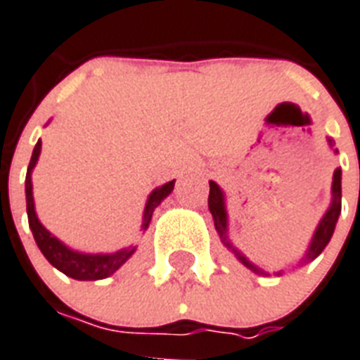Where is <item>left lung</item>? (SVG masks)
Wrapping results in <instances>:
<instances>
[{"mask_svg":"<svg viewBox=\"0 0 360 360\" xmlns=\"http://www.w3.org/2000/svg\"><path fill=\"white\" fill-rule=\"evenodd\" d=\"M340 198H342V169L338 168L335 172V175H333V203H330L329 211L325 213V217L321 219V222H319L318 230H316V233H314V239H312V243H310V248H308L307 256H304V262H308V259H314V257H318L319 254L323 252L325 246H327V243L330 240V237H333L336 220H338V214H340V209H342ZM209 211H211V214H213L214 228H217V231H219L220 237H222V240H224V245L236 252V256L239 257L240 262L245 263L246 267L252 269L254 273L265 274L263 271H259L256 265H252V263L248 262V259H246V257L243 256L240 252H237L236 248L230 245V240L226 239L224 194H222V191L219 188V185H217V183H213V181H209ZM276 274H282V273H276Z\"/></svg>","mask_w":360,"mask_h":360,"instance_id":"8db88e82","label":"left lung"}]
</instances>
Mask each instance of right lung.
<instances>
[{
    "mask_svg": "<svg viewBox=\"0 0 360 360\" xmlns=\"http://www.w3.org/2000/svg\"><path fill=\"white\" fill-rule=\"evenodd\" d=\"M39 153H41V140L37 141L35 149H33V155H31L30 166H27V175H25V200H27V220H30V228L33 231V237H35L37 246L41 248V252L44 254L48 262L52 263L53 267L59 269L61 273H65L67 276L75 280H101L106 278L110 274H114L117 269L123 265L127 259H129L132 254H134L136 248H124V250L115 252V254H97V256H91V254H80V252H75L67 248L63 243H59L56 237L50 233V231L44 228V226L39 222L35 214V205H33V186H31V169L35 168L37 158H39ZM175 181H169L166 185H162L157 191H153V194L147 200L146 213H143V230H146L149 222H151L153 211L157 207L158 203L162 202L164 198L168 196L169 192L174 191Z\"/></svg>",
    "mask_w": 360,
    "mask_h": 360,
    "instance_id": "right-lung-1",
    "label": "right lung"
}]
</instances>
